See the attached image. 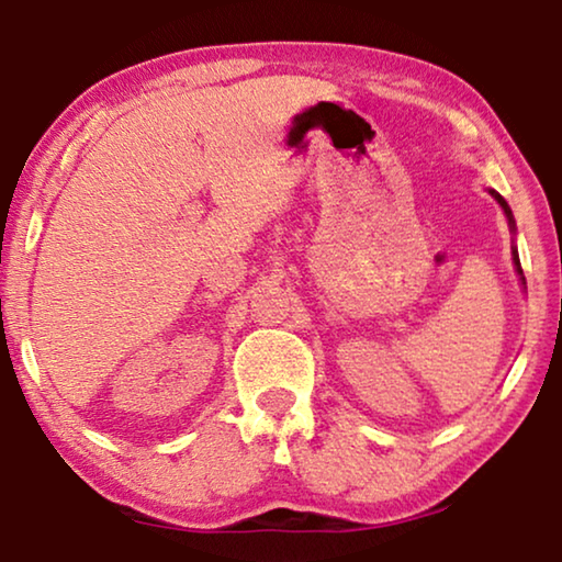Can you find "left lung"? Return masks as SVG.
Segmentation results:
<instances>
[{"instance_id":"1","label":"left lung","mask_w":562,"mask_h":562,"mask_svg":"<svg viewBox=\"0 0 562 562\" xmlns=\"http://www.w3.org/2000/svg\"><path fill=\"white\" fill-rule=\"evenodd\" d=\"M492 196H495V199L499 201V206H502V209H505V214H507V220H509V224H513V212H509L507 201H505V199H502V196L497 194V191H492ZM513 259H515V267H517V272H520V274H522V267H520V257H517V249H515V252H513Z\"/></svg>"}]
</instances>
